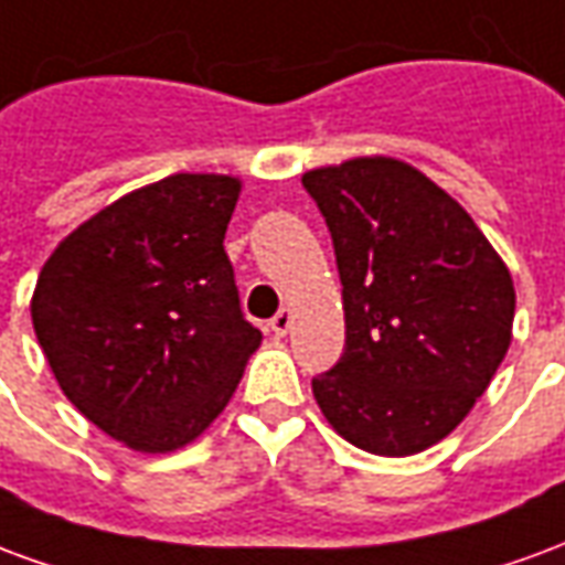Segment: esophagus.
Instances as JSON below:
<instances>
[{
  "instance_id": "esophagus-1",
  "label": "esophagus",
  "mask_w": 565,
  "mask_h": 565,
  "mask_svg": "<svg viewBox=\"0 0 565 565\" xmlns=\"http://www.w3.org/2000/svg\"><path fill=\"white\" fill-rule=\"evenodd\" d=\"M290 323H294V311H290V308H281V311L271 318L269 327L275 335H287V332H290Z\"/></svg>"
}]
</instances>
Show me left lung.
Returning a JSON list of instances; mask_svg holds the SVG:
<instances>
[{"label": "left lung", "instance_id": "obj_1", "mask_svg": "<svg viewBox=\"0 0 565 565\" xmlns=\"http://www.w3.org/2000/svg\"><path fill=\"white\" fill-rule=\"evenodd\" d=\"M330 226L344 354L311 381L354 448L412 457L450 436L509 354L514 281L469 211L396 157L302 174Z\"/></svg>", "mask_w": 565, "mask_h": 565}]
</instances>
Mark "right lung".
Returning <instances> with one entry per match:
<instances>
[{
    "instance_id": "1",
    "label": "right lung",
    "mask_w": 565,
    "mask_h": 565,
    "mask_svg": "<svg viewBox=\"0 0 565 565\" xmlns=\"http://www.w3.org/2000/svg\"><path fill=\"white\" fill-rule=\"evenodd\" d=\"M238 193L233 174H169L96 211L39 271L32 327L60 391L129 450L196 441L263 342L223 250Z\"/></svg>"
}]
</instances>
